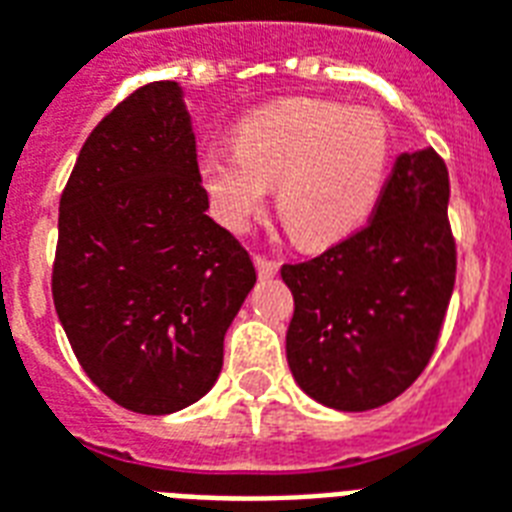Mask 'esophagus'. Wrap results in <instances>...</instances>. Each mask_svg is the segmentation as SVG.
<instances>
[{
  "label": "esophagus",
  "mask_w": 512,
  "mask_h": 512,
  "mask_svg": "<svg viewBox=\"0 0 512 512\" xmlns=\"http://www.w3.org/2000/svg\"><path fill=\"white\" fill-rule=\"evenodd\" d=\"M253 264H256V272H259V277H272L277 272V261L267 259V256H261V253H256V256H253Z\"/></svg>",
  "instance_id": "obj_1"
}]
</instances>
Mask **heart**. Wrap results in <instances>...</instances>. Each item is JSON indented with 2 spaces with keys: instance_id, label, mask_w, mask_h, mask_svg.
I'll use <instances>...</instances> for the list:
<instances>
[{
  "instance_id": "1",
  "label": "heart",
  "mask_w": 512,
  "mask_h": 512,
  "mask_svg": "<svg viewBox=\"0 0 512 512\" xmlns=\"http://www.w3.org/2000/svg\"><path fill=\"white\" fill-rule=\"evenodd\" d=\"M390 128L376 109L326 98H288L235 128V152L202 154L200 181L219 221L243 232L267 189L277 216L304 248H323L374 211L390 168Z\"/></svg>"
}]
</instances>
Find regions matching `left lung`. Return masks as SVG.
Returning a JSON list of instances; mask_svg holds the SVG:
<instances>
[{"instance_id":"1","label":"left lung","mask_w":512,"mask_h":512,"mask_svg":"<svg viewBox=\"0 0 512 512\" xmlns=\"http://www.w3.org/2000/svg\"><path fill=\"white\" fill-rule=\"evenodd\" d=\"M280 275L293 293L285 355L301 390L339 411L406 392L433 358L457 277L441 154H400L366 227Z\"/></svg>"}]
</instances>
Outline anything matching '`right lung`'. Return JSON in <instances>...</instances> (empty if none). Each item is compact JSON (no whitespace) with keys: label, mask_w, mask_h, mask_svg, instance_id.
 Segmentation results:
<instances>
[{"label":"right lung","mask_w":512,"mask_h":512,"mask_svg":"<svg viewBox=\"0 0 512 512\" xmlns=\"http://www.w3.org/2000/svg\"><path fill=\"white\" fill-rule=\"evenodd\" d=\"M205 211L189 114L168 79L95 125L63 186L55 312L90 382L136 414H173L211 390L256 283L248 251Z\"/></svg>","instance_id":"add662e5"}]
</instances>
